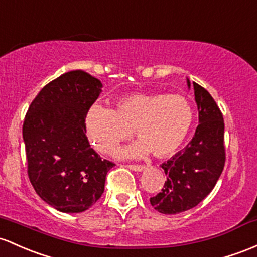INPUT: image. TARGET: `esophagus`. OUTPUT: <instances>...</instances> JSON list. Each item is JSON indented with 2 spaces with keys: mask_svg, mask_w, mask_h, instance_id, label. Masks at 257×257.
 Here are the masks:
<instances>
[{
  "mask_svg": "<svg viewBox=\"0 0 257 257\" xmlns=\"http://www.w3.org/2000/svg\"><path fill=\"white\" fill-rule=\"evenodd\" d=\"M129 170L134 171V172H142L145 170V166H142V165H129L128 166Z\"/></svg>",
  "mask_w": 257,
  "mask_h": 257,
  "instance_id": "1",
  "label": "esophagus"
}]
</instances>
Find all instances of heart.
Segmentation results:
<instances>
[{"instance_id": "b5f03b06", "label": "heart", "mask_w": 257, "mask_h": 257, "mask_svg": "<svg viewBox=\"0 0 257 257\" xmlns=\"http://www.w3.org/2000/svg\"><path fill=\"white\" fill-rule=\"evenodd\" d=\"M193 119L190 103L180 95L137 92L118 98L113 109L92 106L86 113L85 128L90 143L101 154H111L133 128L140 140L119 149L118 157H142L150 151L166 157L183 145Z\"/></svg>"}]
</instances>
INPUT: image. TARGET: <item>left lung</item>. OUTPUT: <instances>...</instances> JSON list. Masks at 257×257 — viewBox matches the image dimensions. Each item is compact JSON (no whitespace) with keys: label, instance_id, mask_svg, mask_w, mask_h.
Listing matches in <instances>:
<instances>
[{"label":"left lung","instance_id":"left-lung-1","mask_svg":"<svg viewBox=\"0 0 257 257\" xmlns=\"http://www.w3.org/2000/svg\"><path fill=\"white\" fill-rule=\"evenodd\" d=\"M188 87L190 80L187 78ZM199 125L191 142L162 163L167 176L161 193L151 197L156 211L177 215L199 205L215 188L224 167V122L218 106L206 89L193 83Z\"/></svg>","mask_w":257,"mask_h":257}]
</instances>
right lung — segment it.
I'll return each mask as SVG.
<instances>
[{
    "label": "right lung",
    "instance_id": "obj_1",
    "mask_svg": "<svg viewBox=\"0 0 257 257\" xmlns=\"http://www.w3.org/2000/svg\"><path fill=\"white\" fill-rule=\"evenodd\" d=\"M102 91V83L72 70L42 87L28 109L23 140L28 176L36 194L64 213L84 212L105 190L114 163L91 149L85 117Z\"/></svg>",
    "mask_w": 257,
    "mask_h": 257
}]
</instances>
